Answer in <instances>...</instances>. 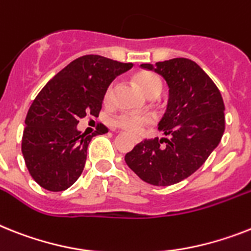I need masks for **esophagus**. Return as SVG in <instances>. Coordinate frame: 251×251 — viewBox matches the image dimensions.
I'll return each mask as SVG.
<instances>
[{
  "instance_id": "esophagus-1",
  "label": "esophagus",
  "mask_w": 251,
  "mask_h": 251,
  "mask_svg": "<svg viewBox=\"0 0 251 251\" xmlns=\"http://www.w3.org/2000/svg\"><path fill=\"white\" fill-rule=\"evenodd\" d=\"M134 141H136V142H137V144H138V142H141V141H142V138H141V137H134Z\"/></svg>"
}]
</instances>
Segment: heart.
<instances>
[{
    "instance_id": "1",
    "label": "heart",
    "mask_w": 251,
    "mask_h": 251,
    "mask_svg": "<svg viewBox=\"0 0 251 251\" xmlns=\"http://www.w3.org/2000/svg\"><path fill=\"white\" fill-rule=\"evenodd\" d=\"M136 82L141 91L148 97L159 96L163 90V83L161 79L156 74L151 72H144L136 75ZM114 92H115V82H111L106 87V90L103 92V103L110 105L113 101ZM152 123V118L150 115H140V114H130V113H122L114 119V126L121 129L129 132V133H140L146 126H150Z\"/></svg>"
}]
</instances>
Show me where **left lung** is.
I'll return each mask as SVG.
<instances>
[{"label":"left lung","mask_w":251,"mask_h":251,"mask_svg":"<svg viewBox=\"0 0 251 251\" xmlns=\"http://www.w3.org/2000/svg\"><path fill=\"white\" fill-rule=\"evenodd\" d=\"M141 68L155 70L169 87L167 111L159 129L168 136L151 138L127 152L126 163L154 186H171L195 173L225 132V103L210 76L190 59L177 57Z\"/></svg>","instance_id":"1"}]
</instances>
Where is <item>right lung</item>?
<instances>
[{
	"mask_svg": "<svg viewBox=\"0 0 251 251\" xmlns=\"http://www.w3.org/2000/svg\"><path fill=\"white\" fill-rule=\"evenodd\" d=\"M132 66L100 55L82 56L37 95L26 114L22 152L29 175L41 187L64 191L79 178L90 141L107 128L100 124L86 136L76 126L87 115L99 117L106 87Z\"/></svg>",
	"mask_w": 251,
	"mask_h": 251,
	"instance_id": "add662e5",
	"label": "right lung"
}]
</instances>
